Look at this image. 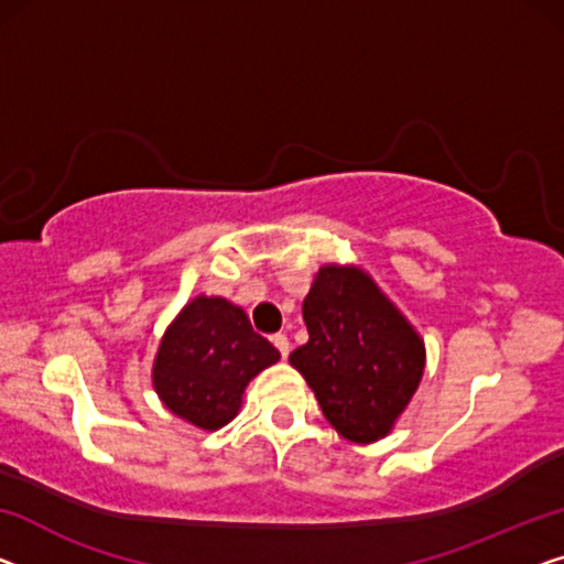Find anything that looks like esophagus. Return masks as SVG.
Wrapping results in <instances>:
<instances>
[{
  "instance_id": "obj_1",
  "label": "esophagus",
  "mask_w": 564,
  "mask_h": 564,
  "mask_svg": "<svg viewBox=\"0 0 564 564\" xmlns=\"http://www.w3.org/2000/svg\"><path fill=\"white\" fill-rule=\"evenodd\" d=\"M273 347L281 351V357H283V359L289 357V351H291V341H289V336H285V334H275V336H273Z\"/></svg>"
}]
</instances>
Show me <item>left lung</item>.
Here are the masks:
<instances>
[{"mask_svg": "<svg viewBox=\"0 0 564 564\" xmlns=\"http://www.w3.org/2000/svg\"><path fill=\"white\" fill-rule=\"evenodd\" d=\"M308 341L289 362L351 443L388 435L425 372V341L359 265L318 268L304 299Z\"/></svg>", "mask_w": 564, "mask_h": 564, "instance_id": "left-lung-1", "label": "left lung"}]
</instances>
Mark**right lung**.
Masks as SVG:
<instances>
[{
  "label": "right lung",
  "mask_w": 564,
  "mask_h": 564,
  "mask_svg": "<svg viewBox=\"0 0 564 564\" xmlns=\"http://www.w3.org/2000/svg\"><path fill=\"white\" fill-rule=\"evenodd\" d=\"M281 359L240 306L199 293L159 341L151 384L176 417L217 431L240 413L248 382Z\"/></svg>",
  "instance_id": "obj_1"
}]
</instances>
